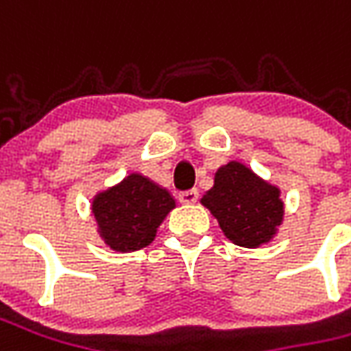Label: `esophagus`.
I'll return each instance as SVG.
<instances>
[{
    "label": "esophagus",
    "mask_w": 351,
    "mask_h": 351,
    "mask_svg": "<svg viewBox=\"0 0 351 351\" xmlns=\"http://www.w3.org/2000/svg\"><path fill=\"white\" fill-rule=\"evenodd\" d=\"M178 199H180V203H182V205H193V203H197L199 191L197 190L182 191V193L178 195Z\"/></svg>",
    "instance_id": "obj_1"
}]
</instances>
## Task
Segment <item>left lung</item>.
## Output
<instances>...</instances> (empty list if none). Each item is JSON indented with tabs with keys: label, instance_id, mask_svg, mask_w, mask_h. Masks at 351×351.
<instances>
[{
	"label": "left lung",
	"instance_id": "8db88e82",
	"mask_svg": "<svg viewBox=\"0 0 351 351\" xmlns=\"http://www.w3.org/2000/svg\"><path fill=\"white\" fill-rule=\"evenodd\" d=\"M223 235L237 246L259 248L278 235L284 221L280 188L241 161H228L214 173V186L201 197Z\"/></svg>",
	"mask_w": 351,
	"mask_h": 351
}]
</instances>
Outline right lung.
I'll list each match as a JSON object with an SVG mask.
<instances>
[{
	"label": "right lung",
	"instance_id": "obj_1",
	"mask_svg": "<svg viewBox=\"0 0 351 351\" xmlns=\"http://www.w3.org/2000/svg\"><path fill=\"white\" fill-rule=\"evenodd\" d=\"M173 208L176 201L171 191L141 173H130L92 199L97 235L110 250L120 254L152 244L158 228Z\"/></svg>",
	"mask_w": 351,
	"mask_h": 351
}]
</instances>
